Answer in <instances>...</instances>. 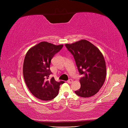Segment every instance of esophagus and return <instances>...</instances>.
I'll use <instances>...</instances> for the list:
<instances>
[{"label":"esophagus","mask_w":128,"mask_h":128,"mask_svg":"<svg viewBox=\"0 0 128 128\" xmlns=\"http://www.w3.org/2000/svg\"><path fill=\"white\" fill-rule=\"evenodd\" d=\"M72 79H69V80H67V82L68 83H69V84H70V83H72Z\"/></svg>","instance_id":"34e87169"}]
</instances>
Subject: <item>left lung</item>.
Returning <instances> with one entry per match:
<instances>
[{"label": "left lung", "mask_w": 128, "mask_h": 128, "mask_svg": "<svg viewBox=\"0 0 128 128\" xmlns=\"http://www.w3.org/2000/svg\"><path fill=\"white\" fill-rule=\"evenodd\" d=\"M65 46L74 58L80 74L82 75L80 80V88L75 91V94L83 98L94 96L106 79V66L102 54L85 40Z\"/></svg>", "instance_id": "obj_1"}]
</instances>
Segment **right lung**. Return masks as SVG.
<instances>
[{"label":"right lung","mask_w":128,"mask_h":128,"mask_svg":"<svg viewBox=\"0 0 128 128\" xmlns=\"http://www.w3.org/2000/svg\"><path fill=\"white\" fill-rule=\"evenodd\" d=\"M63 46L42 42L26 54L23 66L24 77L29 90L38 99L45 101L54 99L58 94L60 85L64 83L62 80L56 82L54 77L48 80L52 74L51 61Z\"/></svg>","instance_id":"add662e5"}]
</instances>
